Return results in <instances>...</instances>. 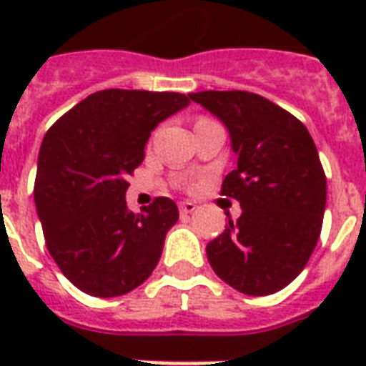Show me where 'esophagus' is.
<instances>
[{"instance_id": "esophagus-1", "label": "esophagus", "mask_w": 366, "mask_h": 366, "mask_svg": "<svg viewBox=\"0 0 366 366\" xmlns=\"http://www.w3.org/2000/svg\"><path fill=\"white\" fill-rule=\"evenodd\" d=\"M198 206L194 202H191V200H185V202H179V212L181 214H192L194 209H197Z\"/></svg>"}]
</instances>
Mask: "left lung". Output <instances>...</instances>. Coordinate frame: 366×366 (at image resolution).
<instances>
[{
	"label": "left lung",
	"instance_id": "left-lung-1",
	"mask_svg": "<svg viewBox=\"0 0 366 366\" xmlns=\"http://www.w3.org/2000/svg\"><path fill=\"white\" fill-rule=\"evenodd\" d=\"M225 124L237 169L223 197L242 214L208 246L215 274L248 296L282 290L304 271L321 234L327 177L307 127L269 99L248 92L189 95Z\"/></svg>",
	"mask_w": 366,
	"mask_h": 366
}]
</instances>
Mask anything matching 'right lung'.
Masks as SVG:
<instances>
[{
  "label": "right lung",
  "mask_w": 366,
  "mask_h": 366,
  "mask_svg": "<svg viewBox=\"0 0 366 366\" xmlns=\"http://www.w3.org/2000/svg\"><path fill=\"white\" fill-rule=\"evenodd\" d=\"M189 103L183 93L104 89L45 133L34 185L45 244L62 274L89 296H124L157 267L179 209L158 197L129 212L127 175L143 162L152 129Z\"/></svg>",
  "instance_id": "obj_1"
}]
</instances>
